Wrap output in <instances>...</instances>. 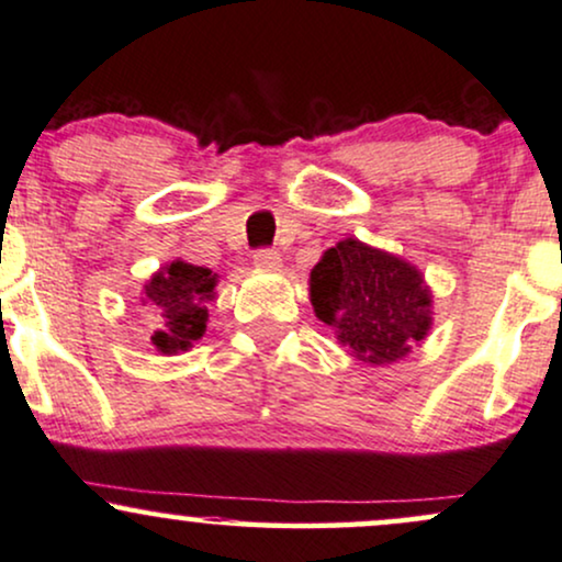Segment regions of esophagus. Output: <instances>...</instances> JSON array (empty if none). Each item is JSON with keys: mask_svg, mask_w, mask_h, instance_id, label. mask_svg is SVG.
Segmentation results:
<instances>
[{"mask_svg": "<svg viewBox=\"0 0 562 562\" xmlns=\"http://www.w3.org/2000/svg\"><path fill=\"white\" fill-rule=\"evenodd\" d=\"M255 266L257 268H268V270H276L281 266V255L276 252V249L270 247H260L255 252Z\"/></svg>", "mask_w": 562, "mask_h": 562, "instance_id": "obj_1", "label": "esophagus"}]
</instances>
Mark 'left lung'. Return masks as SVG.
I'll return each mask as SVG.
<instances>
[{
  "label": "left lung",
  "instance_id": "1",
  "mask_svg": "<svg viewBox=\"0 0 562 562\" xmlns=\"http://www.w3.org/2000/svg\"><path fill=\"white\" fill-rule=\"evenodd\" d=\"M315 315L360 360L384 366L405 358L431 326L424 279L400 257L345 239L310 273Z\"/></svg>",
  "mask_w": 562,
  "mask_h": 562
}]
</instances>
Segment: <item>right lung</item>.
Returning a JSON list of instances; mask_svg holds the SVG:
<instances>
[{
	"mask_svg": "<svg viewBox=\"0 0 562 562\" xmlns=\"http://www.w3.org/2000/svg\"><path fill=\"white\" fill-rule=\"evenodd\" d=\"M213 270L170 262L147 283V305L155 313L151 345L160 352H183L207 328V302L215 300Z\"/></svg>",
	"mask_w": 562,
	"mask_h": 562,
	"instance_id": "right-lung-1",
	"label": "right lung"
}]
</instances>
